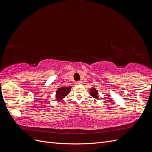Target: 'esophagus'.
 Returning <instances> with one entry per match:
<instances>
[{
    "instance_id": "esophagus-1",
    "label": "esophagus",
    "mask_w": 152,
    "mask_h": 152,
    "mask_svg": "<svg viewBox=\"0 0 152 152\" xmlns=\"http://www.w3.org/2000/svg\"><path fill=\"white\" fill-rule=\"evenodd\" d=\"M75 84V85L78 86V85H80V84H82V82H81L80 81H78V82H76Z\"/></svg>"
}]
</instances>
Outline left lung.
I'll return each mask as SVG.
<instances>
[{
  "label": "left lung",
  "instance_id": "obj_1",
  "mask_svg": "<svg viewBox=\"0 0 152 152\" xmlns=\"http://www.w3.org/2000/svg\"><path fill=\"white\" fill-rule=\"evenodd\" d=\"M90 94H91V96H92V97L94 98H96V99H98L99 98V96H98V91L96 90L94 87H91V88L90 89Z\"/></svg>",
  "mask_w": 152,
  "mask_h": 152
}]
</instances>
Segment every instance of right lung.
<instances>
[{
	"label": "right lung",
	"instance_id": "1",
	"mask_svg": "<svg viewBox=\"0 0 152 152\" xmlns=\"http://www.w3.org/2000/svg\"><path fill=\"white\" fill-rule=\"evenodd\" d=\"M72 87L69 86V87H59L57 89L56 91V99L58 101H61L66 96H67L69 93H70V90H71Z\"/></svg>",
	"mask_w": 152,
	"mask_h": 152
}]
</instances>
